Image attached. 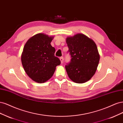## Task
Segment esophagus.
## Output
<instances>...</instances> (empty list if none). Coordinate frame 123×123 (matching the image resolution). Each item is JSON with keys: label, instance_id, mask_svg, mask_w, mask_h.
Here are the masks:
<instances>
[{"label": "esophagus", "instance_id": "1", "mask_svg": "<svg viewBox=\"0 0 123 123\" xmlns=\"http://www.w3.org/2000/svg\"><path fill=\"white\" fill-rule=\"evenodd\" d=\"M63 59H64V58H63V57H61L60 58V61H61V63H63Z\"/></svg>", "mask_w": 123, "mask_h": 123}]
</instances>
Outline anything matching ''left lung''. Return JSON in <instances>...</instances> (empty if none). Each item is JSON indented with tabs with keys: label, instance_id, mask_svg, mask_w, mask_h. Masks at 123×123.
Masks as SVG:
<instances>
[{
	"label": "left lung",
	"instance_id": "obj_1",
	"mask_svg": "<svg viewBox=\"0 0 123 123\" xmlns=\"http://www.w3.org/2000/svg\"><path fill=\"white\" fill-rule=\"evenodd\" d=\"M71 60L65 65L69 78L77 83L89 80L96 73L100 55L95 42L83 34L66 38Z\"/></svg>",
	"mask_w": 123,
	"mask_h": 123
}]
</instances>
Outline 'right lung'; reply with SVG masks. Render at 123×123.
<instances>
[{
    "label": "right lung",
    "instance_id": "obj_1",
    "mask_svg": "<svg viewBox=\"0 0 123 123\" xmlns=\"http://www.w3.org/2000/svg\"><path fill=\"white\" fill-rule=\"evenodd\" d=\"M53 39L44 34H37L29 39L23 48L22 66L27 76L36 82L49 80L61 63L55 56V49L50 44Z\"/></svg>",
    "mask_w": 123,
    "mask_h": 123
}]
</instances>
